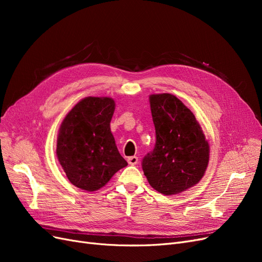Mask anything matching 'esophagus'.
<instances>
[{
    "mask_svg": "<svg viewBox=\"0 0 262 262\" xmlns=\"http://www.w3.org/2000/svg\"><path fill=\"white\" fill-rule=\"evenodd\" d=\"M138 161H139V158L137 156H130V157H128V163L130 165H133V166L137 165Z\"/></svg>",
    "mask_w": 262,
    "mask_h": 262,
    "instance_id": "34e87169",
    "label": "esophagus"
}]
</instances>
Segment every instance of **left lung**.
Masks as SVG:
<instances>
[{
    "label": "left lung",
    "instance_id": "left-lung-1",
    "mask_svg": "<svg viewBox=\"0 0 262 262\" xmlns=\"http://www.w3.org/2000/svg\"><path fill=\"white\" fill-rule=\"evenodd\" d=\"M155 125L153 150L142 160L149 185L166 195L200 181L209 163V144L194 115L171 94L149 96Z\"/></svg>",
    "mask_w": 262,
    "mask_h": 262
}]
</instances>
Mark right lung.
<instances>
[{"label":"right lung","mask_w":262,"mask_h":262,"mask_svg":"<svg viewBox=\"0 0 262 262\" xmlns=\"http://www.w3.org/2000/svg\"><path fill=\"white\" fill-rule=\"evenodd\" d=\"M114 112V99L86 97L77 102L60 126L58 160L72 185L86 191L104 187L128 165L110 131Z\"/></svg>","instance_id":"right-lung-1"}]
</instances>
